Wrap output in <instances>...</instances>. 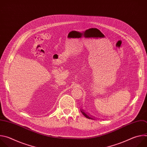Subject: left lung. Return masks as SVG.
<instances>
[{"label": "left lung", "mask_w": 147, "mask_h": 147, "mask_svg": "<svg viewBox=\"0 0 147 147\" xmlns=\"http://www.w3.org/2000/svg\"><path fill=\"white\" fill-rule=\"evenodd\" d=\"M81 113L83 114V115L86 118H88V119H93L92 117H91L90 116H89L88 115H87L84 112V111L83 110H81Z\"/></svg>", "instance_id": "obj_1"}]
</instances>
